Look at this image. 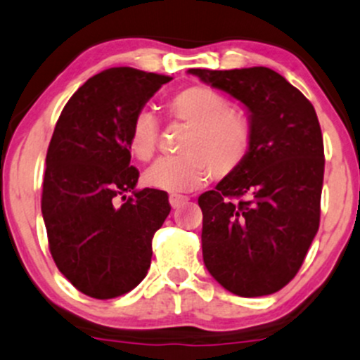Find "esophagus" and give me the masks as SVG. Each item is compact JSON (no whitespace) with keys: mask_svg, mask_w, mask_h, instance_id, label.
<instances>
[{"mask_svg":"<svg viewBox=\"0 0 360 360\" xmlns=\"http://www.w3.org/2000/svg\"><path fill=\"white\" fill-rule=\"evenodd\" d=\"M188 200V197L180 195V194H172L169 195V204H172L173 210H179L181 204H185Z\"/></svg>","mask_w":360,"mask_h":360,"instance_id":"obj_1","label":"esophagus"}]
</instances>
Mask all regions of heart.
I'll return each mask as SVG.
<instances>
[{
  "mask_svg": "<svg viewBox=\"0 0 360 360\" xmlns=\"http://www.w3.org/2000/svg\"><path fill=\"white\" fill-rule=\"evenodd\" d=\"M169 118L188 125L179 156L161 158L144 173L146 185L166 192L194 191L214 176L231 175L252 148V123L237 108L226 106L225 96L206 86H188L166 103ZM156 117L148 110L135 115L129 130L130 154L149 161L158 146Z\"/></svg>",
  "mask_w": 360,
  "mask_h": 360,
  "instance_id": "1",
  "label": "heart"
}]
</instances>
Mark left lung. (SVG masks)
Returning a JSON list of instances; mask_svg holds the SVG:
<instances>
[{"instance_id": "1", "label": "left lung", "mask_w": 360, "mask_h": 360, "mask_svg": "<svg viewBox=\"0 0 360 360\" xmlns=\"http://www.w3.org/2000/svg\"><path fill=\"white\" fill-rule=\"evenodd\" d=\"M188 73L238 99L252 123L247 160L199 195L204 264L235 295H269L295 276L318 233L324 176L318 115L271 68Z\"/></svg>"}]
</instances>
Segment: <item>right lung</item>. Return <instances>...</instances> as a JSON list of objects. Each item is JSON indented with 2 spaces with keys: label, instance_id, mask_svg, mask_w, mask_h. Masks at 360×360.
<instances>
[{
  "label": "right lung",
  "instance_id": "1",
  "mask_svg": "<svg viewBox=\"0 0 360 360\" xmlns=\"http://www.w3.org/2000/svg\"><path fill=\"white\" fill-rule=\"evenodd\" d=\"M169 80L130 67L91 77L65 104L49 142L41 199L49 250L61 274L94 299H115L144 280L153 237L172 210L166 192L135 191L139 169L127 144L135 115Z\"/></svg>",
  "mask_w": 360,
  "mask_h": 360
}]
</instances>
